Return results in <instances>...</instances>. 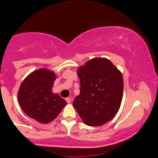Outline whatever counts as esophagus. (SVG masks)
<instances>
[{
    "label": "esophagus",
    "mask_w": 158,
    "mask_h": 158,
    "mask_svg": "<svg viewBox=\"0 0 158 158\" xmlns=\"http://www.w3.org/2000/svg\"><path fill=\"white\" fill-rule=\"evenodd\" d=\"M66 99V101H67V102H68V103H70V102H71V99H70V98H66V99Z\"/></svg>",
    "instance_id": "obj_1"
}]
</instances>
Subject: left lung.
<instances>
[{"label": "left lung", "instance_id": "8db88e82", "mask_svg": "<svg viewBox=\"0 0 158 158\" xmlns=\"http://www.w3.org/2000/svg\"><path fill=\"white\" fill-rule=\"evenodd\" d=\"M80 94L73 105L85 124L100 126L114 118L123 93L121 72L108 59L94 58L77 70Z\"/></svg>", "mask_w": 158, "mask_h": 158}]
</instances>
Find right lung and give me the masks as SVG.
Masks as SVG:
<instances>
[{
	"instance_id": "add662e5",
	"label": "right lung",
	"mask_w": 158,
	"mask_h": 158,
	"mask_svg": "<svg viewBox=\"0 0 158 158\" xmlns=\"http://www.w3.org/2000/svg\"><path fill=\"white\" fill-rule=\"evenodd\" d=\"M56 74L46 68L32 72L20 86L18 99L27 116L41 123H48L60 114L67 104L52 92Z\"/></svg>"
}]
</instances>
